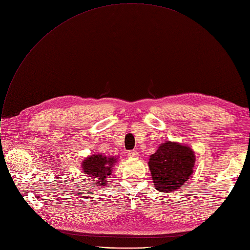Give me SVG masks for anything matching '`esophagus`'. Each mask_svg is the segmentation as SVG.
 <instances>
[{
    "instance_id": "esophagus-1",
    "label": "esophagus",
    "mask_w": 250,
    "mask_h": 250,
    "mask_svg": "<svg viewBox=\"0 0 250 250\" xmlns=\"http://www.w3.org/2000/svg\"><path fill=\"white\" fill-rule=\"evenodd\" d=\"M127 156L130 158H136L138 156V152L135 150H129L127 151Z\"/></svg>"
}]
</instances>
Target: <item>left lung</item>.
<instances>
[{"label": "left lung", "instance_id": "8db88e82", "mask_svg": "<svg viewBox=\"0 0 250 250\" xmlns=\"http://www.w3.org/2000/svg\"><path fill=\"white\" fill-rule=\"evenodd\" d=\"M195 160L189 146L171 141L160 145L148 162L155 188L166 193L184 185L193 173Z\"/></svg>", "mask_w": 250, "mask_h": 250}]
</instances>
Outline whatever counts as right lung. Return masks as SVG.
Here are the masks:
<instances>
[{"label": "right lung", "instance_id": "right-lung-1", "mask_svg": "<svg viewBox=\"0 0 250 250\" xmlns=\"http://www.w3.org/2000/svg\"><path fill=\"white\" fill-rule=\"evenodd\" d=\"M116 162V158L106 157L101 154L92 155L83 161L82 167L84 173L92 177L93 181H96L97 186H104L106 184L105 178L111 175L113 165Z\"/></svg>", "mask_w": 250, "mask_h": 250}]
</instances>
